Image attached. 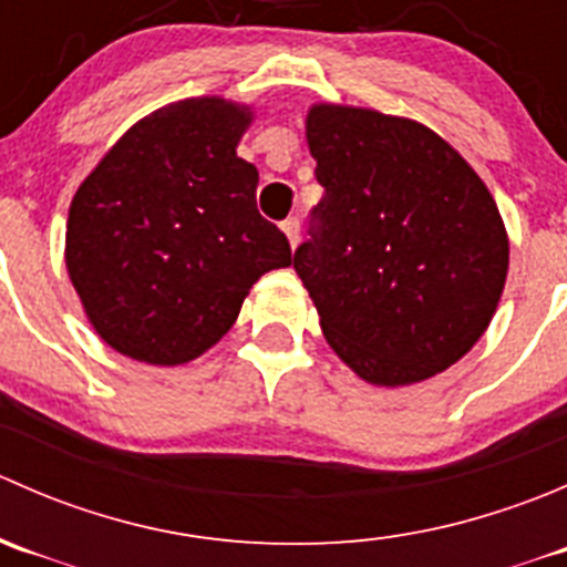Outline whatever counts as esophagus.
Wrapping results in <instances>:
<instances>
[{"label":"esophagus","instance_id":"34e87169","mask_svg":"<svg viewBox=\"0 0 567 567\" xmlns=\"http://www.w3.org/2000/svg\"><path fill=\"white\" fill-rule=\"evenodd\" d=\"M282 230H285V236H288L290 247H296V244H299V238H301V221L296 219V216H290V219L282 221Z\"/></svg>","mask_w":567,"mask_h":567}]
</instances>
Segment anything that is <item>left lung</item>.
<instances>
[{
	"label": "left lung",
	"mask_w": 567,
	"mask_h": 567,
	"mask_svg": "<svg viewBox=\"0 0 567 567\" xmlns=\"http://www.w3.org/2000/svg\"><path fill=\"white\" fill-rule=\"evenodd\" d=\"M307 142L323 197L293 268L326 340L370 384L442 373L488 329L505 288L494 197L414 120L320 104Z\"/></svg>",
	"instance_id": "8db88e82"
}]
</instances>
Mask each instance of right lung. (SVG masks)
<instances>
[{
    "label": "right lung",
    "instance_id": "add662e5",
    "mask_svg": "<svg viewBox=\"0 0 567 567\" xmlns=\"http://www.w3.org/2000/svg\"><path fill=\"white\" fill-rule=\"evenodd\" d=\"M247 109L188 99L147 114L79 186L65 262L95 331L125 357L183 364L233 323L251 285L293 262L236 156Z\"/></svg>",
    "mask_w": 567,
    "mask_h": 567
}]
</instances>
